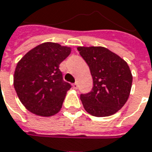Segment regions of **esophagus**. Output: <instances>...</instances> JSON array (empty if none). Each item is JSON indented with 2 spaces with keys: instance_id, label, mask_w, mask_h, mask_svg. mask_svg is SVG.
I'll return each mask as SVG.
<instances>
[{
  "instance_id": "esophagus-1",
  "label": "esophagus",
  "mask_w": 152,
  "mask_h": 152,
  "mask_svg": "<svg viewBox=\"0 0 152 152\" xmlns=\"http://www.w3.org/2000/svg\"><path fill=\"white\" fill-rule=\"evenodd\" d=\"M72 86H73V88H74L75 90H76V89L78 88V83H73Z\"/></svg>"
}]
</instances>
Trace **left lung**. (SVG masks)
Wrapping results in <instances>:
<instances>
[{
  "label": "left lung",
  "instance_id": "8db88e82",
  "mask_svg": "<svg viewBox=\"0 0 152 152\" xmlns=\"http://www.w3.org/2000/svg\"><path fill=\"white\" fill-rule=\"evenodd\" d=\"M77 50L93 80L91 91L80 96L85 111L96 117L114 114L130 94L133 76L128 63L103 46H78Z\"/></svg>",
  "mask_w": 152,
  "mask_h": 152
}]
</instances>
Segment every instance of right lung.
Returning <instances> with one entry per match:
<instances>
[{
  "mask_svg": "<svg viewBox=\"0 0 152 152\" xmlns=\"http://www.w3.org/2000/svg\"><path fill=\"white\" fill-rule=\"evenodd\" d=\"M70 53L69 46L45 42L30 50L18 61L14 87L28 111L42 117L60 112L71 85L63 81L59 65Z\"/></svg>",
  "mask_w": 152,
  "mask_h": 152,
  "instance_id": "1",
  "label": "right lung"
}]
</instances>
